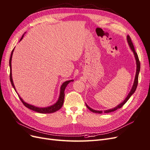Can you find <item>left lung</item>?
Here are the masks:
<instances>
[{"mask_svg":"<svg viewBox=\"0 0 150 150\" xmlns=\"http://www.w3.org/2000/svg\"><path fill=\"white\" fill-rule=\"evenodd\" d=\"M127 42H128V44L129 45V48L131 49V51H132L133 52V54H134V59L136 60V64H137V70H136V74H135V77H134V83H133V86L132 88H131V89L130 90L129 93H128V96H127L126 97V98L125 99V100L121 102L120 104H119L118 105L116 106V107L113 108H111V109H109V110H104L103 111L105 113H108V112H112V111H116V110H117V109H120L121 108L122 106L124 105V104L128 101V99H129V98L131 96V95H133L134 94V93L135 92L136 89H137V85H138V75H139V71H140V62H139V59H138V54L137 53L135 52V50H134V47L133 46V44L132 43V42H131V38L129 35H127ZM86 104V107H87L89 110L92 111L93 112H95V113H98V114H101V113H103V111H97V110H93V109L91 108L87 104Z\"/></svg>","mask_w":150,"mask_h":150,"instance_id":"obj_1","label":"left lung"}]
</instances>
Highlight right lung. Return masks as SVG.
Wrapping results in <instances>:
<instances>
[{
	"mask_svg": "<svg viewBox=\"0 0 150 150\" xmlns=\"http://www.w3.org/2000/svg\"><path fill=\"white\" fill-rule=\"evenodd\" d=\"M24 34H23V35L22 36L21 39H20V41L21 40L23 39L24 38ZM19 41V42H20ZM13 49L11 53V57H10V60H9V66H10V80H11V84L12 86V87L14 89V90L16 91V92L17 93L16 87L14 86V84H13V79H12V64H11V62H12V55H13ZM72 82V81H74L73 79H71V80H69V81H66L65 82L63 83L62 84V85L61 86V88H60V93H59V96L58 99L57 101L52 105L51 106H49L47 107H38V106H35L34 105H33V104H30L28 103L25 102L23 99L21 98V97L20 96V95L17 93L18 96H19L21 101L22 102V103L24 104V105L27 107L28 108L30 109V110L34 111L35 112H38L39 113H43V114H46V113H52L54 112H56L57 111H58L59 109L61 108V107L63 105V103H64V96H65V94H64V90L66 88V86H67V84H69L70 82Z\"/></svg>",
	"mask_w": 150,
	"mask_h": 150,
	"instance_id": "add662e5",
	"label": "right lung"
}]
</instances>
